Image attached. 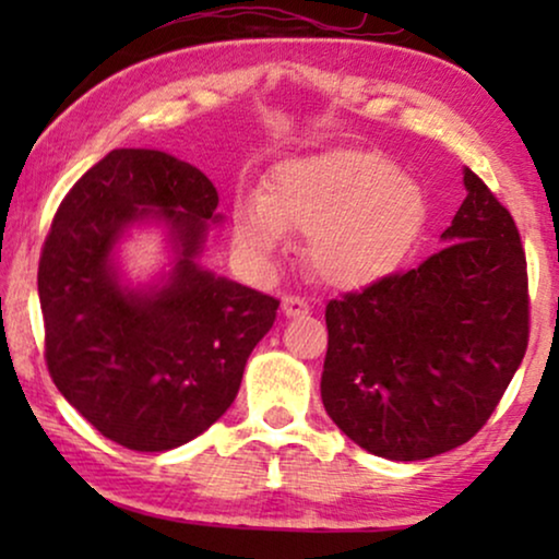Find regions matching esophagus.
Listing matches in <instances>:
<instances>
[{
  "instance_id": "34e87169",
  "label": "esophagus",
  "mask_w": 559,
  "mask_h": 559,
  "mask_svg": "<svg viewBox=\"0 0 559 559\" xmlns=\"http://www.w3.org/2000/svg\"><path fill=\"white\" fill-rule=\"evenodd\" d=\"M282 312H285L287 318H305L310 312V305L300 300V297L287 295V297H282Z\"/></svg>"
}]
</instances>
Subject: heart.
<instances>
[{
    "label": "heart",
    "instance_id": "obj_1",
    "mask_svg": "<svg viewBox=\"0 0 559 559\" xmlns=\"http://www.w3.org/2000/svg\"><path fill=\"white\" fill-rule=\"evenodd\" d=\"M427 218L423 186L384 152L333 147L274 165L262 195L234 203L231 239L241 257L266 266L287 247L289 231L308 234L310 272L354 293L400 270Z\"/></svg>",
    "mask_w": 559,
    "mask_h": 559
}]
</instances>
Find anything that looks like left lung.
<instances>
[{
    "label": "left lung",
    "instance_id": "left-lung-1",
    "mask_svg": "<svg viewBox=\"0 0 559 559\" xmlns=\"http://www.w3.org/2000/svg\"><path fill=\"white\" fill-rule=\"evenodd\" d=\"M465 201L417 270L331 300L320 396L358 448L425 461L468 442L530 338L526 259L511 213L463 167Z\"/></svg>",
    "mask_w": 559,
    "mask_h": 559
}]
</instances>
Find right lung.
I'll return each instance as SVG.
<instances>
[{"instance_id":"1","label":"right lung","mask_w":559,"mask_h":559,"mask_svg":"<svg viewBox=\"0 0 559 559\" xmlns=\"http://www.w3.org/2000/svg\"><path fill=\"white\" fill-rule=\"evenodd\" d=\"M213 182L159 150H111L63 198L45 239L37 295L58 392L104 438L165 453L231 407L280 302L198 262L224 224ZM166 236L168 264L134 283L120 243Z\"/></svg>"}]
</instances>
